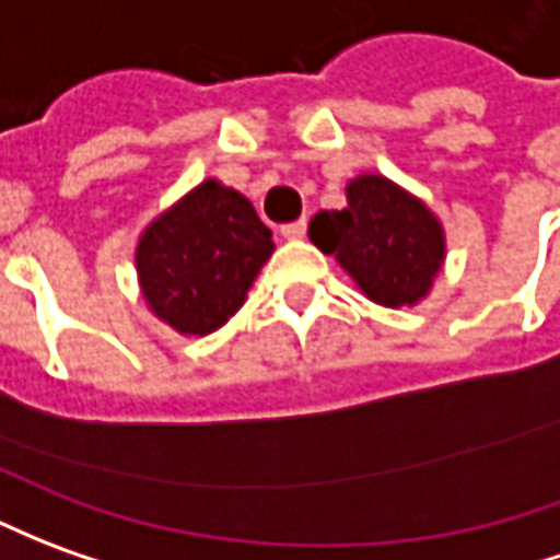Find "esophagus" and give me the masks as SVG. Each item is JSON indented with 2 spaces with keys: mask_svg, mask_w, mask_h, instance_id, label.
<instances>
[{
  "mask_svg": "<svg viewBox=\"0 0 560 560\" xmlns=\"http://www.w3.org/2000/svg\"><path fill=\"white\" fill-rule=\"evenodd\" d=\"M281 236L284 240H303L306 236V221H293V224L281 226Z\"/></svg>",
  "mask_w": 560,
  "mask_h": 560,
  "instance_id": "obj_1",
  "label": "esophagus"
}]
</instances>
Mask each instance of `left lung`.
<instances>
[{"instance_id": "8db88e82", "label": "left lung", "mask_w": 560, "mask_h": 560, "mask_svg": "<svg viewBox=\"0 0 560 560\" xmlns=\"http://www.w3.org/2000/svg\"><path fill=\"white\" fill-rule=\"evenodd\" d=\"M342 212H318L308 240L334 254L366 300L418 306L445 264V230L428 202L385 175H358L346 185Z\"/></svg>"}]
</instances>
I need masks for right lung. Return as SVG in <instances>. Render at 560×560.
Wrapping results in <instances>:
<instances>
[{"instance_id":"right-lung-1","label":"right lung","mask_w":560,"mask_h":560,"mask_svg":"<svg viewBox=\"0 0 560 560\" xmlns=\"http://www.w3.org/2000/svg\"><path fill=\"white\" fill-rule=\"evenodd\" d=\"M272 252L252 199L206 178L144 226L136 272L154 318L182 336H209L240 312Z\"/></svg>"}]
</instances>
